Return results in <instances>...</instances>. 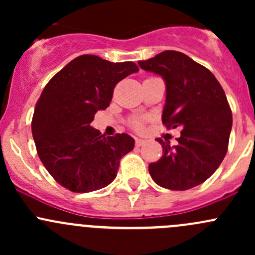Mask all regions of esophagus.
<instances>
[{
	"label": "esophagus",
	"instance_id": "obj_1",
	"mask_svg": "<svg viewBox=\"0 0 255 255\" xmlns=\"http://www.w3.org/2000/svg\"><path fill=\"white\" fill-rule=\"evenodd\" d=\"M144 143H145V140L140 139V138H137V139H135V145L137 146H142Z\"/></svg>",
	"mask_w": 255,
	"mask_h": 255
}]
</instances>
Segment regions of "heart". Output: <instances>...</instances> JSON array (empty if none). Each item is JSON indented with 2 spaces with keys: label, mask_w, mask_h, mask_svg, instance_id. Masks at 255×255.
<instances>
[{
  "label": "heart",
  "mask_w": 255,
  "mask_h": 255,
  "mask_svg": "<svg viewBox=\"0 0 255 255\" xmlns=\"http://www.w3.org/2000/svg\"><path fill=\"white\" fill-rule=\"evenodd\" d=\"M133 127H134L135 129L140 130L143 128V125H142V122H140V121H135V122H133Z\"/></svg>",
  "instance_id": "1"
}]
</instances>
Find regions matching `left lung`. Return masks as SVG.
Here are the masks:
<instances>
[{
	"instance_id": "obj_1",
	"label": "left lung",
	"mask_w": 255,
	"mask_h": 255,
	"mask_svg": "<svg viewBox=\"0 0 255 255\" xmlns=\"http://www.w3.org/2000/svg\"><path fill=\"white\" fill-rule=\"evenodd\" d=\"M166 85L161 121L180 128L176 145L159 138L163 156L149 164L151 179L169 190H189L212 175L226 156L232 129V111L217 79L184 53L165 50L138 61Z\"/></svg>"
}]
</instances>
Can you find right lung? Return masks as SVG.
Segmentation results:
<instances>
[{"instance_id":"add662e5","label":"right lung","mask_w":255,"mask_h":255,"mask_svg":"<svg viewBox=\"0 0 255 255\" xmlns=\"http://www.w3.org/2000/svg\"><path fill=\"white\" fill-rule=\"evenodd\" d=\"M138 70L132 61L81 55L44 87L32 134L43 165L59 185L84 194L116 179L121 158L134 148V139L127 133L105 137L90 125L95 113L110 106L117 82Z\"/></svg>"}]
</instances>
